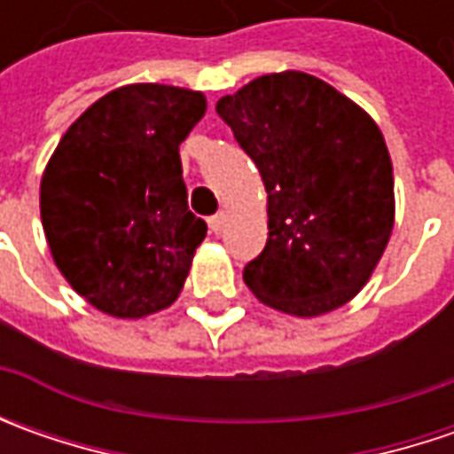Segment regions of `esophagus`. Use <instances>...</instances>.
Listing matches in <instances>:
<instances>
[{"instance_id": "1", "label": "esophagus", "mask_w": 454, "mask_h": 454, "mask_svg": "<svg viewBox=\"0 0 454 454\" xmlns=\"http://www.w3.org/2000/svg\"><path fill=\"white\" fill-rule=\"evenodd\" d=\"M227 224H230V215H227V212H219L215 217H209V230H212L215 235H222V232L227 230Z\"/></svg>"}]
</instances>
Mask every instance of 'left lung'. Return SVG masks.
I'll use <instances>...</instances> for the list:
<instances>
[{
    "label": "left lung",
    "instance_id": "8db88e82",
    "mask_svg": "<svg viewBox=\"0 0 454 454\" xmlns=\"http://www.w3.org/2000/svg\"><path fill=\"white\" fill-rule=\"evenodd\" d=\"M217 114L268 192V242L242 272L254 298L295 318L354 301L394 230L392 156L374 118L301 70L250 80Z\"/></svg>",
    "mask_w": 454,
    "mask_h": 454
}]
</instances>
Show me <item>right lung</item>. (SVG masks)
<instances>
[{
    "instance_id": "obj_1",
    "label": "right lung",
    "mask_w": 454,
    "mask_h": 454,
    "mask_svg": "<svg viewBox=\"0 0 454 454\" xmlns=\"http://www.w3.org/2000/svg\"><path fill=\"white\" fill-rule=\"evenodd\" d=\"M204 114L201 90L131 82L82 111L44 166L50 254L100 313L136 321L179 298L207 237L186 204L179 146Z\"/></svg>"
}]
</instances>
